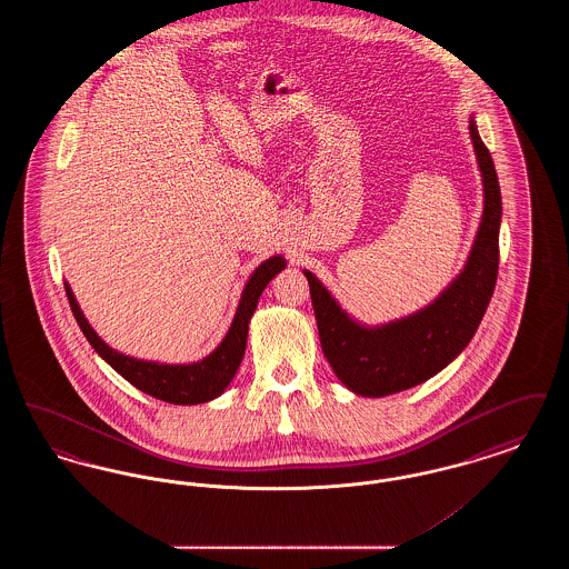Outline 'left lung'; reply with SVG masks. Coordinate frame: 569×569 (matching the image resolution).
I'll use <instances>...</instances> for the list:
<instances>
[{
	"instance_id": "8db88e82",
	"label": "left lung",
	"mask_w": 569,
	"mask_h": 569,
	"mask_svg": "<svg viewBox=\"0 0 569 569\" xmlns=\"http://www.w3.org/2000/svg\"><path fill=\"white\" fill-rule=\"evenodd\" d=\"M469 136L482 174L485 211L462 271L420 311L386 325L353 320L311 271V302L320 343L335 376L360 397H388L437 376L459 356L487 313L499 269L501 191L476 119Z\"/></svg>"
}]
</instances>
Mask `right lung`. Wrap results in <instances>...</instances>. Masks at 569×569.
Segmentation results:
<instances>
[{"instance_id":"obj_1","label":"right lung","mask_w":569,"mask_h":569,"mask_svg":"<svg viewBox=\"0 0 569 569\" xmlns=\"http://www.w3.org/2000/svg\"><path fill=\"white\" fill-rule=\"evenodd\" d=\"M283 269H286V258L271 256L269 260H264L256 271L251 272V277L244 283L234 320L228 328L226 337L221 339V343L202 360L183 362V365L142 360V358H134V356L112 350L87 322L70 283L63 281V286H66V295L70 300L72 313L81 326L82 335L87 337L91 348L100 353L121 378L128 379L144 395H151L166 403L198 406V403H207V401L217 399L237 376V369L244 356L249 322L258 307V300L262 297V292L269 286L272 277Z\"/></svg>"}]
</instances>
